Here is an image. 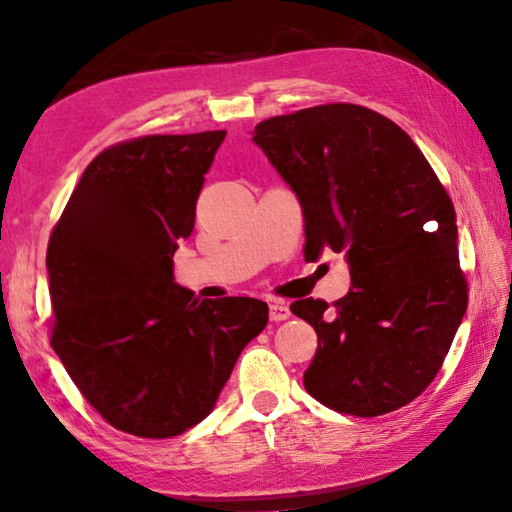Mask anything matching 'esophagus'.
<instances>
[{
    "label": "esophagus",
    "instance_id": "34e87169",
    "mask_svg": "<svg viewBox=\"0 0 512 512\" xmlns=\"http://www.w3.org/2000/svg\"><path fill=\"white\" fill-rule=\"evenodd\" d=\"M268 316H271L273 323H280V320H287L291 316V309H289L287 302L275 300V302H271V305H268Z\"/></svg>",
    "mask_w": 512,
    "mask_h": 512
}]
</instances>
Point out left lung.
<instances>
[{"instance_id":"8db88e82","label":"left lung","mask_w":512,"mask_h":512,"mask_svg":"<svg viewBox=\"0 0 512 512\" xmlns=\"http://www.w3.org/2000/svg\"><path fill=\"white\" fill-rule=\"evenodd\" d=\"M253 142L298 198L305 259L345 253L352 277L334 307L291 305L318 334L307 393L359 418L409 404L438 375L467 309L445 187L400 126L350 103L266 119Z\"/></svg>"}]
</instances>
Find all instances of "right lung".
<instances>
[{
	"instance_id": "add662e5",
	"label": "right lung",
	"mask_w": 512,
	"mask_h": 512,
	"mask_svg": "<svg viewBox=\"0 0 512 512\" xmlns=\"http://www.w3.org/2000/svg\"><path fill=\"white\" fill-rule=\"evenodd\" d=\"M223 140L207 131L110 146L51 232V348L85 400L133 436L171 438L207 418L268 323L262 300H194L173 280Z\"/></svg>"
}]
</instances>
